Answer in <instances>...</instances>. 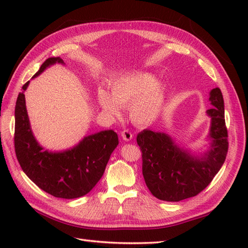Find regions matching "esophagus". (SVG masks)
I'll list each match as a JSON object with an SVG mask.
<instances>
[{
	"mask_svg": "<svg viewBox=\"0 0 248 248\" xmlns=\"http://www.w3.org/2000/svg\"><path fill=\"white\" fill-rule=\"evenodd\" d=\"M121 137H122V139L124 140H132V138H133V134L131 133V131H129V130H123L122 132H121Z\"/></svg>",
	"mask_w": 248,
	"mask_h": 248,
	"instance_id": "1",
	"label": "esophagus"
}]
</instances>
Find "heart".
I'll return each instance as SVG.
<instances>
[{"label":"heart","instance_id":"1","mask_svg":"<svg viewBox=\"0 0 248 248\" xmlns=\"http://www.w3.org/2000/svg\"><path fill=\"white\" fill-rule=\"evenodd\" d=\"M111 95L99 89L97 98L102 109L110 116L120 115V107H129L131 121L139 126H149L159 118L167 101V88L157 82L154 74L140 72L112 80Z\"/></svg>","mask_w":248,"mask_h":248}]
</instances>
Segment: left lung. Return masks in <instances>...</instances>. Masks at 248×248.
<instances>
[{"instance_id": "1", "label": "left lung", "mask_w": 248, "mask_h": 248, "mask_svg": "<svg viewBox=\"0 0 248 248\" xmlns=\"http://www.w3.org/2000/svg\"><path fill=\"white\" fill-rule=\"evenodd\" d=\"M213 108L209 138L211 146L201 157L179 148L167 133L142 130L137 137L142 157V176L153 196L161 201L179 202L196 197L211 183L226 160L229 141L224 121L223 97L219 88L210 92Z\"/></svg>"}]
</instances>
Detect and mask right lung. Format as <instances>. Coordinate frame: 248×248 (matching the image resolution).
<instances>
[{
  "label": "right lung",
  "instance_id": "add662e5",
  "mask_svg": "<svg viewBox=\"0 0 248 248\" xmlns=\"http://www.w3.org/2000/svg\"><path fill=\"white\" fill-rule=\"evenodd\" d=\"M64 64L61 58H48L33 77H38L47 67ZM22 86L16 106L14 148L25 174L46 192L55 198L77 199L84 197L102 177L110 154L119 144L114 130H103L82 139L72 149L63 152H48L38 144L30 126Z\"/></svg>",
  "mask_w": 248,
  "mask_h": 248
}]
</instances>
